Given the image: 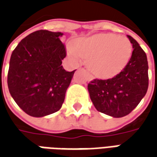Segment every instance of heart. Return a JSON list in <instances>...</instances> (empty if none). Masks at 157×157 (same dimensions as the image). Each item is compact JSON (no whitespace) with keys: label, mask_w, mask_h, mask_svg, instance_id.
Returning a JSON list of instances; mask_svg holds the SVG:
<instances>
[{"label":"heart","mask_w":157,"mask_h":157,"mask_svg":"<svg viewBox=\"0 0 157 157\" xmlns=\"http://www.w3.org/2000/svg\"><path fill=\"white\" fill-rule=\"evenodd\" d=\"M67 52L76 61L87 59V67L94 75L109 78L118 74L129 61L132 45L123 36L97 35L69 44Z\"/></svg>","instance_id":"obj_1"}]
</instances>
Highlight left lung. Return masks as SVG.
<instances>
[{"instance_id":"8db88e82","label":"left lung","mask_w":157,"mask_h":157,"mask_svg":"<svg viewBox=\"0 0 157 157\" xmlns=\"http://www.w3.org/2000/svg\"><path fill=\"white\" fill-rule=\"evenodd\" d=\"M133 46L128 63L119 74L108 79H94L88 92L95 108L113 118L128 115L136 108L147 93L148 60L146 53L132 36Z\"/></svg>"}]
</instances>
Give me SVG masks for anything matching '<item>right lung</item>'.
Returning <instances> with one entry per match:
<instances>
[{
    "label": "right lung",
    "instance_id": "1",
    "mask_svg": "<svg viewBox=\"0 0 157 157\" xmlns=\"http://www.w3.org/2000/svg\"><path fill=\"white\" fill-rule=\"evenodd\" d=\"M62 32L37 30L18 44L9 61V93L21 110L33 117L58 111L76 70L66 71Z\"/></svg>",
    "mask_w": 157,
    "mask_h": 157
}]
</instances>
